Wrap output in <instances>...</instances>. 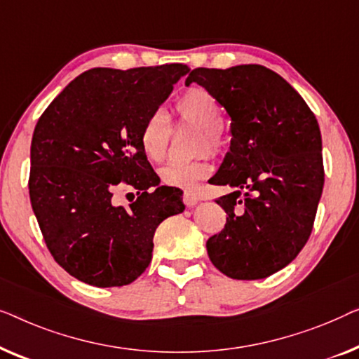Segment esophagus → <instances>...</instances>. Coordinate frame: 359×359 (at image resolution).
Masks as SVG:
<instances>
[{
    "label": "esophagus",
    "instance_id": "esophagus-1",
    "mask_svg": "<svg viewBox=\"0 0 359 359\" xmlns=\"http://www.w3.org/2000/svg\"><path fill=\"white\" fill-rule=\"evenodd\" d=\"M182 198H184V203L189 206V208L195 206L200 201V196L196 195L195 191H184V196H182Z\"/></svg>",
    "mask_w": 359,
    "mask_h": 359
}]
</instances>
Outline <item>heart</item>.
I'll list each match as a JSON object with an SVG mask.
<instances>
[{"label": "heart", "instance_id": "obj_1", "mask_svg": "<svg viewBox=\"0 0 359 359\" xmlns=\"http://www.w3.org/2000/svg\"><path fill=\"white\" fill-rule=\"evenodd\" d=\"M180 122L198 128L196 149H208L216 153L223 148V109L216 97L203 88H191L180 95L175 102ZM170 125L168 115L156 110L144 120L140 131V144L146 158L153 163L164 159L168 151ZM210 172L206 156L201 154L191 161H174L159 169L161 182L174 189L190 190Z\"/></svg>", "mask_w": 359, "mask_h": 359}]
</instances>
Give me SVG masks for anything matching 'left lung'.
I'll list each match as a JSON object with an SVG mask.
<instances>
[{
  "instance_id": "1",
  "label": "left lung",
  "mask_w": 359,
  "mask_h": 359,
  "mask_svg": "<svg viewBox=\"0 0 359 359\" xmlns=\"http://www.w3.org/2000/svg\"><path fill=\"white\" fill-rule=\"evenodd\" d=\"M196 83L231 117V146L213 185L224 229L206 241L210 260L234 280H262L285 269L309 239L324 189L322 136L297 90L262 65L195 68Z\"/></svg>"
}]
</instances>
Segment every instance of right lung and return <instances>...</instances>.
<instances>
[{"label":"right lung","mask_w":359,"mask_h":359,"mask_svg":"<svg viewBox=\"0 0 359 359\" xmlns=\"http://www.w3.org/2000/svg\"><path fill=\"white\" fill-rule=\"evenodd\" d=\"M190 72L94 68L73 79L35 125L29 195L55 262L90 286H125L148 269L156 228L185 210L180 189L161 185L140 144L144 120ZM125 184L128 209L113 203Z\"/></svg>","instance_id":"right-lung-1"}]
</instances>
